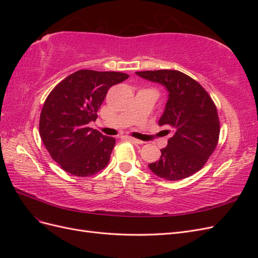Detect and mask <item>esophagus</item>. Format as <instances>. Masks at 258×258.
<instances>
[{
  "label": "esophagus",
  "instance_id": "1",
  "mask_svg": "<svg viewBox=\"0 0 258 258\" xmlns=\"http://www.w3.org/2000/svg\"><path fill=\"white\" fill-rule=\"evenodd\" d=\"M121 139H122V140H127V141L134 142V143H137V144H143L142 141H140V140L135 139V138H132V137H129V136H122Z\"/></svg>",
  "mask_w": 258,
  "mask_h": 258
}]
</instances>
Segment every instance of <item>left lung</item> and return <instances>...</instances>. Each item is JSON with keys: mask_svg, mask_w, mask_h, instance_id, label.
Returning <instances> with one entry per match:
<instances>
[{"mask_svg": "<svg viewBox=\"0 0 258 258\" xmlns=\"http://www.w3.org/2000/svg\"><path fill=\"white\" fill-rule=\"evenodd\" d=\"M169 91L159 126L172 134L168 145L160 150L158 161L148 165L156 175L177 181L196 173L213 154L220 138V119L212 98L190 76L176 70L136 72Z\"/></svg>", "mask_w": 258, "mask_h": 258, "instance_id": "obj_1", "label": "left lung"}]
</instances>
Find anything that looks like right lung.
<instances>
[{"label":"right lung","instance_id":"obj_1","mask_svg":"<svg viewBox=\"0 0 258 258\" xmlns=\"http://www.w3.org/2000/svg\"><path fill=\"white\" fill-rule=\"evenodd\" d=\"M128 77L121 72L80 70L61 81L46 98L40 136L51 158L66 172L91 176L107 166L115 139L88 123L96 121L107 90Z\"/></svg>","mask_w":258,"mask_h":258}]
</instances>
